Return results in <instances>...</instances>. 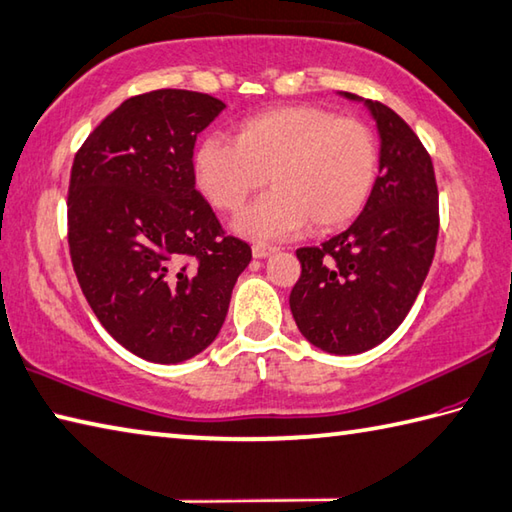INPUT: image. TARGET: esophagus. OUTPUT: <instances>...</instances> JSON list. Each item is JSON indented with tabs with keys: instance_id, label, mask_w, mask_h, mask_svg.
Instances as JSON below:
<instances>
[{
	"instance_id": "1",
	"label": "esophagus",
	"mask_w": 512,
	"mask_h": 512,
	"mask_svg": "<svg viewBox=\"0 0 512 512\" xmlns=\"http://www.w3.org/2000/svg\"><path fill=\"white\" fill-rule=\"evenodd\" d=\"M276 252H278V247H274V245H265V243H256V245H252V254H254V258H267V256L276 254Z\"/></svg>"
}]
</instances>
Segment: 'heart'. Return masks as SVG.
I'll return each mask as SVG.
<instances>
[{"label":"heart","mask_w":512,"mask_h":512,"mask_svg":"<svg viewBox=\"0 0 512 512\" xmlns=\"http://www.w3.org/2000/svg\"><path fill=\"white\" fill-rule=\"evenodd\" d=\"M376 171L379 144L368 124L310 104L256 113L234 140L207 136L191 153L196 187L223 211L243 207L269 176L274 189L234 223L256 240L296 236L310 223L316 231L347 225L368 202Z\"/></svg>","instance_id":"heart-1"}]
</instances>
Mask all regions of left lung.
<instances>
[{"mask_svg":"<svg viewBox=\"0 0 512 512\" xmlns=\"http://www.w3.org/2000/svg\"><path fill=\"white\" fill-rule=\"evenodd\" d=\"M363 102L379 129V176L359 218L321 247H301L289 294L298 330L318 350L361 354L408 316L435 258L439 194L421 140L381 102Z\"/></svg>","mask_w":512,"mask_h":512,"instance_id":"1","label":"left lung"}]
</instances>
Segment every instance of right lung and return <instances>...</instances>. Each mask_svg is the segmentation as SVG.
Returning <instances> with one entry per match:
<instances>
[{"label":"right lung","mask_w":512,"mask_h":512,"mask_svg":"<svg viewBox=\"0 0 512 512\" xmlns=\"http://www.w3.org/2000/svg\"><path fill=\"white\" fill-rule=\"evenodd\" d=\"M225 111L207 93L136 95L77 151L69 247L91 310L115 341L151 363H182L214 343L252 249L223 236L196 189L198 133Z\"/></svg>","instance_id":"add662e5"}]
</instances>
